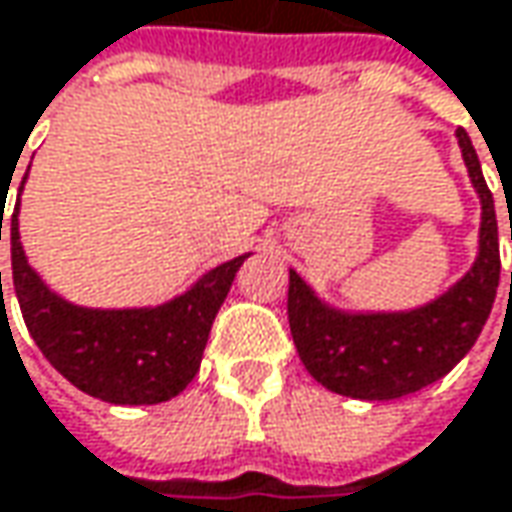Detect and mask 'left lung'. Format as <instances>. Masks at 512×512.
<instances>
[{
	"instance_id": "8db88e82",
	"label": "left lung",
	"mask_w": 512,
	"mask_h": 512,
	"mask_svg": "<svg viewBox=\"0 0 512 512\" xmlns=\"http://www.w3.org/2000/svg\"><path fill=\"white\" fill-rule=\"evenodd\" d=\"M456 134L484 212L476 266L444 298L404 315H341L289 272L286 312L300 361L338 395L389 401L430 387L470 352L490 318L501 272L496 206L467 131L458 128Z\"/></svg>"
}]
</instances>
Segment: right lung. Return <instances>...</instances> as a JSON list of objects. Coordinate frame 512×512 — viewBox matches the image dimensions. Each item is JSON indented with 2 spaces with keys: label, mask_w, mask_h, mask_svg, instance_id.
I'll list each match as a JSON object with an SVG mask.
<instances>
[{
  "label": "right lung",
  "mask_w": 512,
  "mask_h": 512,
  "mask_svg": "<svg viewBox=\"0 0 512 512\" xmlns=\"http://www.w3.org/2000/svg\"><path fill=\"white\" fill-rule=\"evenodd\" d=\"M16 214L19 203L11 214L13 289L31 338L56 372L108 404H160L189 387L246 255L212 269L186 295L157 309H82L54 295L28 266Z\"/></svg>",
  "instance_id": "right-lung-1"
}]
</instances>
